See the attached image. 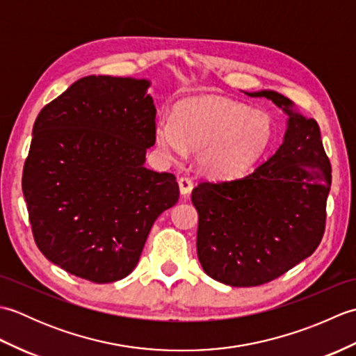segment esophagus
<instances>
[{
    "label": "esophagus",
    "mask_w": 356,
    "mask_h": 356,
    "mask_svg": "<svg viewBox=\"0 0 356 356\" xmlns=\"http://www.w3.org/2000/svg\"><path fill=\"white\" fill-rule=\"evenodd\" d=\"M194 188V184L193 180L190 177H180L179 179V190H180V194L182 195H188Z\"/></svg>",
    "instance_id": "34e87169"
}]
</instances>
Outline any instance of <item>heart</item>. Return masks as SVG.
<instances>
[{
	"mask_svg": "<svg viewBox=\"0 0 356 356\" xmlns=\"http://www.w3.org/2000/svg\"><path fill=\"white\" fill-rule=\"evenodd\" d=\"M274 124L266 111L223 96H193L177 104L171 120L154 127L157 148L171 161L195 151L202 174L216 180L245 176L270 145Z\"/></svg>",
	"mask_w": 356,
	"mask_h": 356,
	"instance_id": "b5f03b06",
	"label": "heart"
}]
</instances>
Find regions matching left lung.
I'll return each instance as SVG.
<instances>
[{"label": "left lung", "mask_w": 356, "mask_h": 356, "mask_svg": "<svg viewBox=\"0 0 356 356\" xmlns=\"http://www.w3.org/2000/svg\"><path fill=\"white\" fill-rule=\"evenodd\" d=\"M243 93L266 97L283 110V143L246 177L202 182L191 194L202 268L234 287L268 283L314 254L332 184L316 120L274 90Z\"/></svg>", "instance_id": "left-lung-1"}]
</instances>
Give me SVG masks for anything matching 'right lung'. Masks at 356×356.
<instances>
[{
    "label": "right lung",
    "instance_id": "1",
    "mask_svg": "<svg viewBox=\"0 0 356 356\" xmlns=\"http://www.w3.org/2000/svg\"><path fill=\"white\" fill-rule=\"evenodd\" d=\"M148 79L90 74L33 125L22 194L40 251L93 283L131 274L151 226L179 200L171 172L148 170L156 107Z\"/></svg>",
    "mask_w": 356,
    "mask_h": 356
}]
</instances>
